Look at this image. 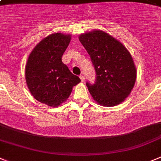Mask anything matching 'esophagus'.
I'll return each mask as SVG.
<instances>
[{
    "mask_svg": "<svg viewBox=\"0 0 161 161\" xmlns=\"http://www.w3.org/2000/svg\"><path fill=\"white\" fill-rule=\"evenodd\" d=\"M80 80H81L82 82L85 81V76H84L83 75H80Z\"/></svg>",
    "mask_w": 161,
    "mask_h": 161,
    "instance_id": "34e87169",
    "label": "esophagus"
}]
</instances>
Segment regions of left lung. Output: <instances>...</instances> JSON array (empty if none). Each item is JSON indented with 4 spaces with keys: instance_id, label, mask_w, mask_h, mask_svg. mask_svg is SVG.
Returning <instances> with one entry per match:
<instances>
[{
    "instance_id": "8db88e82",
    "label": "left lung",
    "mask_w": 161,
    "mask_h": 161,
    "mask_svg": "<svg viewBox=\"0 0 161 161\" xmlns=\"http://www.w3.org/2000/svg\"><path fill=\"white\" fill-rule=\"evenodd\" d=\"M95 68L94 85L86 83L94 101L113 107L125 101L135 85L136 69L129 51L120 41L102 30L79 36Z\"/></svg>"
}]
</instances>
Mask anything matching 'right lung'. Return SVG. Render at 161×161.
Masks as SVG:
<instances>
[{
    "label": "right lung",
    "instance_id": "1",
    "mask_svg": "<svg viewBox=\"0 0 161 161\" xmlns=\"http://www.w3.org/2000/svg\"><path fill=\"white\" fill-rule=\"evenodd\" d=\"M71 35L53 33L34 47L25 65V80L36 101L57 107L67 100L80 79L69 71L61 57L69 46Z\"/></svg>",
    "mask_w": 161,
    "mask_h": 161
}]
</instances>
